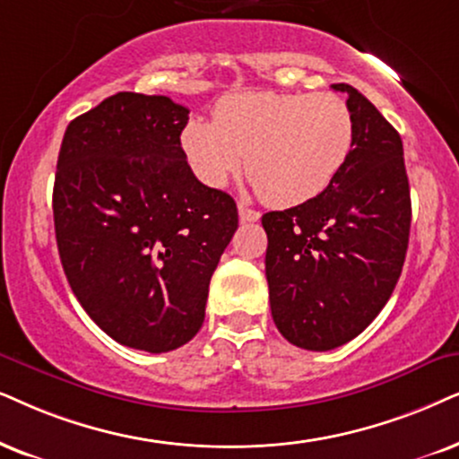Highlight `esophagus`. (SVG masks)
Wrapping results in <instances>:
<instances>
[{
    "mask_svg": "<svg viewBox=\"0 0 459 459\" xmlns=\"http://www.w3.org/2000/svg\"><path fill=\"white\" fill-rule=\"evenodd\" d=\"M239 220H241V222H258L260 212L249 210V207H246L243 203H239Z\"/></svg>",
    "mask_w": 459,
    "mask_h": 459,
    "instance_id": "1",
    "label": "esophagus"
}]
</instances>
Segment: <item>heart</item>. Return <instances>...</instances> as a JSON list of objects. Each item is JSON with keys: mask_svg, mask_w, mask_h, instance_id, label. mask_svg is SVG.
<instances>
[{"mask_svg": "<svg viewBox=\"0 0 459 459\" xmlns=\"http://www.w3.org/2000/svg\"><path fill=\"white\" fill-rule=\"evenodd\" d=\"M353 114L333 92H235L213 120L184 126V154L203 184L224 186L246 165L271 205L294 207L322 195L350 160Z\"/></svg>", "mask_w": 459, "mask_h": 459, "instance_id": "heart-1", "label": "heart"}]
</instances>
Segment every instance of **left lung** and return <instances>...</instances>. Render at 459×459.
Returning a JSON list of instances; mask_svg holds the SVG:
<instances>
[{"label":"left lung","mask_w":459,"mask_h":459,"mask_svg":"<svg viewBox=\"0 0 459 459\" xmlns=\"http://www.w3.org/2000/svg\"><path fill=\"white\" fill-rule=\"evenodd\" d=\"M356 139L350 160L316 199L269 212L263 226L273 322L283 339L328 351L379 316L403 273L411 193L403 139L350 84Z\"/></svg>","instance_id":"8db88e82"}]
</instances>
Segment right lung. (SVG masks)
Segmentation results:
<instances>
[{"label":"right lung","mask_w":459,"mask_h":459,"mask_svg":"<svg viewBox=\"0 0 459 459\" xmlns=\"http://www.w3.org/2000/svg\"><path fill=\"white\" fill-rule=\"evenodd\" d=\"M190 109L116 92L69 123L52 213L63 271L91 320L150 353L188 343L233 239V196L201 184L182 150Z\"/></svg>","instance_id":"add662e5"}]
</instances>
